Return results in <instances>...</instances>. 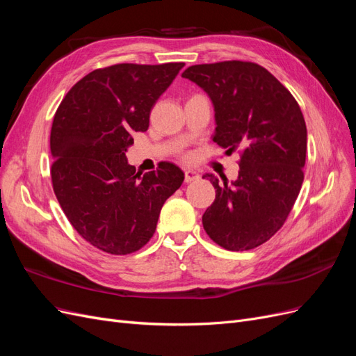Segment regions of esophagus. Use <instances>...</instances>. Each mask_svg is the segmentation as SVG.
<instances>
[{
	"mask_svg": "<svg viewBox=\"0 0 356 356\" xmlns=\"http://www.w3.org/2000/svg\"><path fill=\"white\" fill-rule=\"evenodd\" d=\"M200 178V175H199V172L197 170H195V169H187L186 170V182H193V181H196V179H199Z\"/></svg>",
	"mask_w": 356,
	"mask_h": 356,
	"instance_id": "esophagus-1",
	"label": "esophagus"
}]
</instances>
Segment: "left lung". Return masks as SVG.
I'll return each mask as SVG.
<instances>
[{
  "instance_id": "1",
  "label": "left lung",
  "mask_w": 356,
  "mask_h": 356,
  "mask_svg": "<svg viewBox=\"0 0 356 356\" xmlns=\"http://www.w3.org/2000/svg\"><path fill=\"white\" fill-rule=\"evenodd\" d=\"M182 77L207 92L215 111L212 141L242 152L234 181L204 174L215 200L202 224L229 251H248L282 227L294 207L306 163L307 131L294 96L266 68L225 60L188 67Z\"/></svg>"
}]
</instances>
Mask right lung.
Masks as SVG:
<instances>
[{"instance_id":"1","label":"right lung","mask_w":356,"mask_h":356,"mask_svg":"<svg viewBox=\"0 0 356 356\" xmlns=\"http://www.w3.org/2000/svg\"><path fill=\"white\" fill-rule=\"evenodd\" d=\"M182 67L95 70L72 86L53 118V190L72 227L104 252L141 250L153 238L163 203L184 181L170 161L141 175L126 157L134 132L147 131L152 108Z\"/></svg>"}]
</instances>
